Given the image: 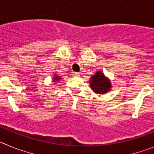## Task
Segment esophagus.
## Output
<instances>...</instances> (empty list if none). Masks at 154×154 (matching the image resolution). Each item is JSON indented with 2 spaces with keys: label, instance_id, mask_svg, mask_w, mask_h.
<instances>
[{
  "label": "esophagus",
  "instance_id": "obj_1",
  "mask_svg": "<svg viewBox=\"0 0 154 154\" xmlns=\"http://www.w3.org/2000/svg\"><path fill=\"white\" fill-rule=\"evenodd\" d=\"M73 75L79 76V72H73Z\"/></svg>",
  "mask_w": 154,
  "mask_h": 154
}]
</instances>
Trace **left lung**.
Listing matches in <instances>:
<instances>
[{
	"label": "left lung",
	"mask_w": 154,
	"mask_h": 154,
	"mask_svg": "<svg viewBox=\"0 0 154 154\" xmlns=\"http://www.w3.org/2000/svg\"><path fill=\"white\" fill-rule=\"evenodd\" d=\"M89 83L91 89L96 93H106L111 89V82L109 79L100 71H98L96 74L91 77Z\"/></svg>",
	"instance_id": "left-lung-1"
}]
</instances>
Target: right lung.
I'll return each mask as SVG.
<instances>
[{"instance_id":"add662e5","label":"right lung","mask_w":154,"mask_h":154,"mask_svg":"<svg viewBox=\"0 0 154 154\" xmlns=\"http://www.w3.org/2000/svg\"><path fill=\"white\" fill-rule=\"evenodd\" d=\"M62 79V78H60V77H58V76H56L55 75V77H54V82H58V80Z\"/></svg>"}]
</instances>
